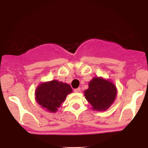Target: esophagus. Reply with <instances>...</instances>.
I'll return each instance as SVG.
<instances>
[{"label": "esophagus", "instance_id": "esophagus-1", "mask_svg": "<svg viewBox=\"0 0 148 148\" xmlns=\"http://www.w3.org/2000/svg\"><path fill=\"white\" fill-rule=\"evenodd\" d=\"M74 91L75 92H79L81 91V88H75V89H74Z\"/></svg>", "mask_w": 148, "mask_h": 148}]
</instances>
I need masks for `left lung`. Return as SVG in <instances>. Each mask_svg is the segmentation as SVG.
Returning <instances> with one entry per match:
<instances>
[{
    "label": "left lung",
    "mask_w": 148,
    "mask_h": 148,
    "mask_svg": "<svg viewBox=\"0 0 148 148\" xmlns=\"http://www.w3.org/2000/svg\"><path fill=\"white\" fill-rule=\"evenodd\" d=\"M85 92L86 99L97 111H105L113 103L117 94L115 85L109 81L95 77Z\"/></svg>",
    "instance_id": "1"
}]
</instances>
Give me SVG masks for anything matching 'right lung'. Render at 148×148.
I'll use <instances>...</instances> for the list:
<instances>
[{"mask_svg":"<svg viewBox=\"0 0 148 148\" xmlns=\"http://www.w3.org/2000/svg\"><path fill=\"white\" fill-rule=\"evenodd\" d=\"M72 92V89L69 85L53 80L40 84L36 89L35 98L42 107L54 113L60 106L67 95Z\"/></svg>","mask_w":148,"mask_h":148,"instance_id":"add662e5","label":"right lung"}]
</instances>
